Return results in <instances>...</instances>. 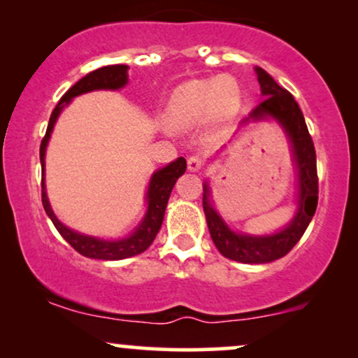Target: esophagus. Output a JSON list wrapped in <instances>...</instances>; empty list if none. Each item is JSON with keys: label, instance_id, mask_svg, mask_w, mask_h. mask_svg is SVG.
I'll list each match as a JSON object with an SVG mask.
<instances>
[{"label": "esophagus", "instance_id": "obj_1", "mask_svg": "<svg viewBox=\"0 0 358 358\" xmlns=\"http://www.w3.org/2000/svg\"><path fill=\"white\" fill-rule=\"evenodd\" d=\"M187 168L190 173H197V171L203 168V159L200 156H190L187 159Z\"/></svg>", "mask_w": 358, "mask_h": 358}]
</instances>
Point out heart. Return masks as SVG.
I'll use <instances>...</instances> for the list:
<instances>
[{"mask_svg": "<svg viewBox=\"0 0 358 358\" xmlns=\"http://www.w3.org/2000/svg\"><path fill=\"white\" fill-rule=\"evenodd\" d=\"M239 102L238 87L227 78L189 81L178 87L168 106V122L174 129H189L212 117H229Z\"/></svg>", "mask_w": 358, "mask_h": 358, "instance_id": "obj_1", "label": "heart"}]
</instances>
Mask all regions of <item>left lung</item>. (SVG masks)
<instances>
[{
	"mask_svg": "<svg viewBox=\"0 0 358 358\" xmlns=\"http://www.w3.org/2000/svg\"><path fill=\"white\" fill-rule=\"evenodd\" d=\"M256 73L264 99L261 104L254 107V110L244 119L243 124L249 120H262L272 117L283 127L287 136L290 138L293 159L298 171V208L288 227L278 233L266 234V236L239 234L228 228V224L210 203V187L205 182L203 212L210 236L224 257L243 264L272 262L290 252L293 246L300 241L303 233L306 231L317 207L316 151L303 112L290 92L278 86L267 71L256 66Z\"/></svg>",
	"mask_w": 358,
	"mask_h": 358,
	"instance_id": "obj_1",
	"label": "left lung"
}]
</instances>
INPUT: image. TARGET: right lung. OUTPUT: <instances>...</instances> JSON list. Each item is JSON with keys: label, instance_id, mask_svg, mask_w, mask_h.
I'll return each mask as SVG.
<instances>
[{"label": "right lung", "instance_id": "1", "mask_svg": "<svg viewBox=\"0 0 358 358\" xmlns=\"http://www.w3.org/2000/svg\"><path fill=\"white\" fill-rule=\"evenodd\" d=\"M127 65H109L97 68V70L87 73L85 78H81L76 85H73L68 90L60 102L53 109L50 120H48V127L41 143V164H42V205L45 208V213L50 217L52 223L55 224L58 233L66 239L70 246L85 257L91 259H102V261H120V259H127L136 254H141L151 246L155 241L156 234H158L161 224H163L166 205H168L171 190H173L176 180L185 173L187 163L184 158H178L173 163L164 166L163 169H158L151 176L148 192H146V200H148V210L146 215L141 220V223L135 228V231L130 236L115 239V241H109V239H99L94 236H86L78 231H73L68 227H65L53 213L50 207V202L47 199L45 192V180H43V171H45V150L47 143L50 140V134L53 130V125L63 110V107L70 104L73 97L85 94L90 91L97 90H120L127 85L129 76H127Z\"/></svg>", "mask_w": 358, "mask_h": 358}]
</instances>
